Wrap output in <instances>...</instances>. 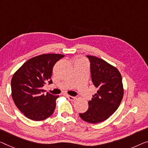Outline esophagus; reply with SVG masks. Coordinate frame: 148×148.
Masks as SVG:
<instances>
[{"label":"esophagus","instance_id":"1","mask_svg":"<svg viewBox=\"0 0 148 148\" xmlns=\"http://www.w3.org/2000/svg\"><path fill=\"white\" fill-rule=\"evenodd\" d=\"M66 97H67L68 99H69L70 100H71V101H74L75 100H76V98H75V97H74V96L66 95Z\"/></svg>","mask_w":148,"mask_h":148}]
</instances>
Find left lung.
<instances>
[{
	"label": "left lung",
	"mask_w": 148,
	"mask_h": 148,
	"mask_svg": "<svg viewBox=\"0 0 148 148\" xmlns=\"http://www.w3.org/2000/svg\"><path fill=\"white\" fill-rule=\"evenodd\" d=\"M86 57L92 83L98 91L88 101V110L79 116L85 122L97 123L108 118L120 106L123 96L122 78L118 70L107 62L96 56Z\"/></svg>",
	"instance_id": "obj_1"
}]
</instances>
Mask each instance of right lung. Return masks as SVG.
I'll list each match as a JSON object with an SVG mask.
<instances>
[{
  "instance_id": "add662e5",
  "label": "right lung",
  "mask_w": 148,
  "mask_h": 148,
  "mask_svg": "<svg viewBox=\"0 0 148 148\" xmlns=\"http://www.w3.org/2000/svg\"><path fill=\"white\" fill-rule=\"evenodd\" d=\"M64 55L46 54L27 60L13 75L11 90L13 101L26 118L34 121L45 120L56 108L58 96L46 93L42 87L52 84V68Z\"/></svg>"
}]
</instances>
